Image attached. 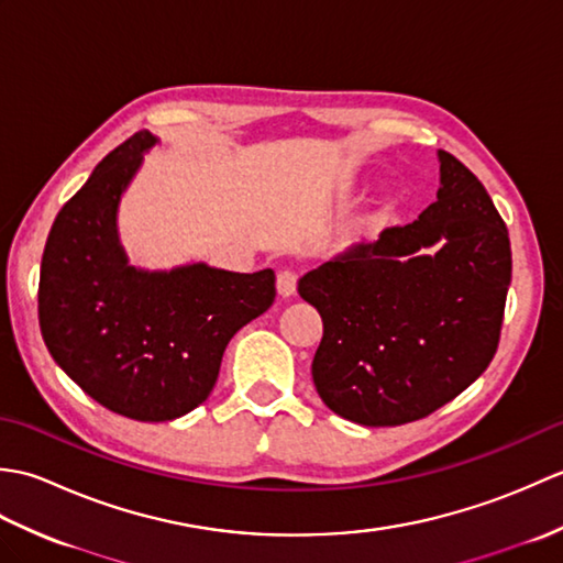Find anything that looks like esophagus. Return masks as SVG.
<instances>
[{
	"mask_svg": "<svg viewBox=\"0 0 563 563\" xmlns=\"http://www.w3.org/2000/svg\"><path fill=\"white\" fill-rule=\"evenodd\" d=\"M278 292L283 297H290L297 292V271L292 268H283L278 273Z\"/></svg>",
	"mask_w": 563,
	"mask_h": 563,
	"instance_id": "esophagus-1",
	"label": "esophagus"
}]
</instances>
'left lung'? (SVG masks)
<instances>
[{"mask_svg":"<svg viewBox=\"0 0 563 563\" xmlns=\"http://www.w3.org/2000/svg\"><path fill=\"white\" fill-rule=\"evenodd\" d=\"M440 157L438 200L321 263L297 285L324 336L314 387L333 413L401 426L452 401L494 361L510 285V239L479 178ZM440 241L443 246L428 252Z\"/></svg>","mask_w":563,"mask_h":563,"instance_id":"1","label":"left lung"}]
</instances>
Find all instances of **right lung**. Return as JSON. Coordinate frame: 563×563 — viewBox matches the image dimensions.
<instances>
[{
    "label": "right lung",
    "mask_w": 563,
    "mask_h": 563,
    "mask_svg": "<svg viewBox=\"0 0 563 563\" xmlns=\"http://www.w3.org/2000/svg\"><path fill=\"white\" fill-rule=\"evenodd\" d=\"M154 142L147 130L128 137L57 212L41 261L38 321L53 361L93 401L159 423L208 399L227 343L273 305L275 273L128 266L115 208Z\"/></svg>",
    "instance_id": "right-lung-1"
}]
</instances>
